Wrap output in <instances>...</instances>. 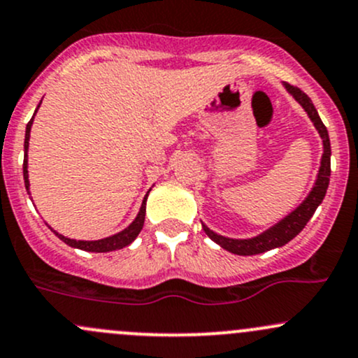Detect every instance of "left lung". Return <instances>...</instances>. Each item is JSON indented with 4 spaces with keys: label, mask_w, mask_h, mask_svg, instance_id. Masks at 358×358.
<instances>
[{
    "label": "left lung",
    "mask_w": 358,
    "mask_h": 358,
    "mask_svg": "<svg viewBox=\"0 0 358 358\" xmlns=\"http://www.w3.org/2000/svg\"><path fill=\"white\" fill-rule=\"evenodd\" d=\"M285 89L300 106L303 108V111L307 113V116L310 118V122L314 123L315 130H317L319 137L322 141V156H321V166H319L317 176H315L314 187L307 194V197L296 206L292 213L287 214L283 220H280L278 223H274L273 227L264 229L259 235L252 236V238H229V236H223L220 233L213 231L208 224L202 223L206 235L209 236L213 242H216L217 245L223 247L224 250L231 252L236 255H255L262 254V252L273 250V248L283 247L285 243H288L289 240L295 238L308 223V220L312 217V214L315 213V209L321 206L322 199H324L326 190L329 185V175H331V144H329V135L326 130L324 123L319 118V113L312 104L310 97L306 92H302L300 89L292 87V85L285 84Z\"/></svg>",
    "instance_id": "obj_1"
}]
</instances>
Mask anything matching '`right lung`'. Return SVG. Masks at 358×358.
Instances as JSON below:
<instances>
[{
  "mask_svg": "<svg viewBox=\"0 0 358 358\" xmlns=\"http://www.w3.org/2000/svg\"><path fill=\"white\" fill-rule=\"evenodd\" d=\"M43 103V101H41ZM41 106V104H39ZM39 106H37V110H39ZM36 110V113H37ZM36 113H34V116H36ZM34 116L30 118V122L27 123V129H25V142H24V180H25V189L30 194V182H29V141H30V129H32V123H34ZM148 195L149 192L145 194L144 201H142V206L141 209H138V214L135 216V220L131 221V223L125 229H122V231L115 233V235L111 236H106V238H101V240H73V238H69V236L62 235V233H58L56 229H52L51 227V231L55 233L56 236H58L59 240H63V242L66 243V245L73 247V248H80V250H85V252H113V250H120V248L130 245L131 242H134L135 238L138 236V233H141L142 227H144V220H145V202H148Z\"/></svg>",
  "mask_w": 358,
  "mask_h": 358,
  "instance_id": "1",
  "label": "right lung"
}]
</instances>
